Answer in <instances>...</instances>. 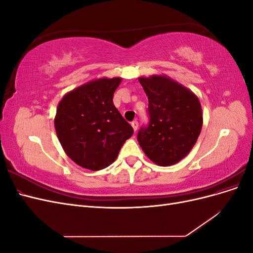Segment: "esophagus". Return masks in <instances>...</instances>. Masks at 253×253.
Instances as JSON below:
<instances>
[{
    "mask_svg": "<svg viewBox=\"0 0 253 253\" xmlns=\"http://www.w3.org/2000/svg\"><path fill=\"white\" fill-rule=\"evenodd\" d=\"M132 126H133V128H134V131L136 132L137 131V128H138V121H133L132 122Z\"/></svg>",
    "mask_w": 253,
    "mask_h": 253,
    "instance_id": "esophagus-1",
    "label": "esophagus"
}]
</instances>
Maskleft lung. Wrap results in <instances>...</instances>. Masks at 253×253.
<instances>
[{"mask_svg": "<svg viewBox=\"0 0 253 253\" xmlns=\"http://www.w3.org/2000/svg\"><path fill=\"white\" fill-rule=\"evenodd\" d=\"M149 99V125L141 126L137 140L153 163L177 164L192 150L203 126L202 106L187 87L167 76L140 77Z\"/></svg>", "mask_w": 253, "mask_h": 253, "instance_id": "left-lung-1", "label": "left lung"}]
</instances>
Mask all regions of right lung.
Here are the masks:
<instances>
[{
    "label": "right lung",
    "instance_id": "1",
    "mask_svg": "<svg viewBox=\"0 0 253 253\" xmlns=\"http://www.w3.org/2000/svg\"><path fill=\"white\" fill-rule=\"evenodd\" d=\"M121 78L93 80L67 93L58 104L55 127L66 155L78 166L99 171L116 160L134 133L113 103Z\"/></svg>",
    "mask_w": 253,
    "mask_h": 253
}]
</instances>
